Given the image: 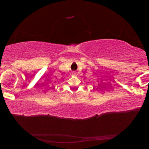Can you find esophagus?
<instances>
[{
	"instance_id": "esophagus-1",
	"label": "esophagus",
	"mask_w": 149,
	"mask_h": 149,
	"mask_svg": "<svg viewBox=\"0 0 149 149\" xmlns=\"http://www.w3.org/2000/svg\"><path fill=\"white\" fill-rule=\"evenodd\" d=\"M76 72L75 71H73V72H72V73H71V74L72 75H73V76H75L76 75Z\"/></svg>"
}]
</instances>
